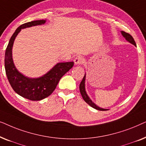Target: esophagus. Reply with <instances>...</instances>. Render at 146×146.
<instances>
[{"label": "esophagus", "mask_w": 146, "mask_h": 146, "mask_svg": "<svg viewBox=\"0 0 146 146\" xmlns=\"http://www.w3.org/2000/svg\"><path fill=\"white\" fill-rule=\"evenodd\" d=\"M74 62L76 65H80L84 62V58L80 56H78L75 58L74 60Z\"/></svg>", "instance_id": "obj_1"}]
</instances>
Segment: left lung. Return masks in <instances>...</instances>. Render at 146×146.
I'll return each mask as SVG.
<instances>
[{"label":"left lung","mask_w":146,"mask_h":146,"mask_svg":"<svg viewBox=\"0 0 146 146\" xmlns=\"http://www.w3.org/2000/svg\"><path fill=\"white\" fill-rule=\"evenodd\" d=\"M121 35H122L125 38L126 40H127L129 42L132 44H133L134 46H136V44H135V42L134 39L133 38V37L131 36L129 34L125 33V32H124V31H121ZM85 79H86V74L84 75V76L82 80V82H81V83L80 84V86H79L80 92L81 95L83 98L84 100L88 104L90 105L92 108H94L98 110H100V111L107 110L106 109L101 108H100L98 106L96 105L91 100L90 98L88 97V96L87 95V94H86V90H85Z\"/></svg>","instance_id":"8db88e82"}]
</instances>
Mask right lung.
I'll return each instance as SVG.
<instances>
[{"instance_id": "add662e5", "label": "right lung", "mask_w": 146, "mask_h": 146, "mask_svg": "<svg viewBox=\"0 0 146 146\" xmlns=\"http://www.w3.org/2000/svg\"><path fill=\"white\" fill-rule=\"evenodd\" d=\"M45 23V20H39L20 26L11 36L5 52V71L10 84L16 93L33 101L41 100L49 96L56 88L61 78L74 66V62L58 63L46 74L38 78H30L25 76L16 68L12 56V50L16 36L21 29L41 25Z\"/></svg>"}]
</instances>
